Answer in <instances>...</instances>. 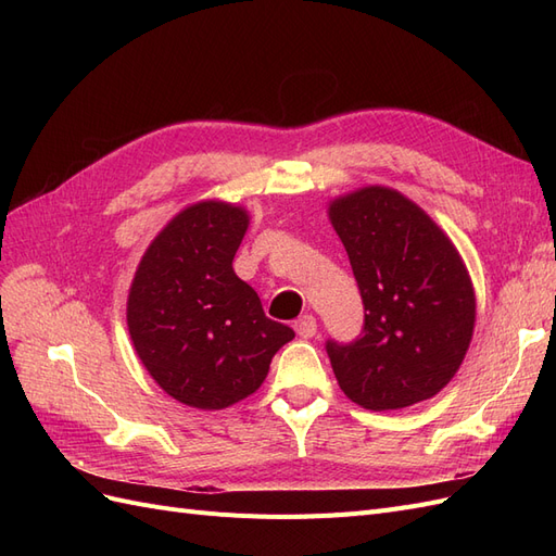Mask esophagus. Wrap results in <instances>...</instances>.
Segmentation results:
<instances>
[{
	"instance_id": "obj_1",
	"label": "esophagus",
	"mask_w": 556,
	"mask_h": 556,
	"mask_svg": "<svg viewBox=\"0 0 556 556\" xmlns=\"http://www.w3.org/2000/svg\"><path fill=\"white\" fill-rule=\"evenodd\" d=\"M294 329H296V333L301 336V339H313V336L317 333V319L313 315L299 317L296 323H294Z\"/></svg>"
}]
</instances>
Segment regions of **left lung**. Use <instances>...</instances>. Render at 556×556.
Here are the masks:
<instances>
[{
  "label": "left lung",
  "instance_id": "obj_1",
  "mask_svg": "<svg viewBox=\"0 0 556 556\" xmlns=\"http://www.w3.org/2000/svg\"><path fill=\"white\" fill-rule=\"evenodd\" d=\"M329 217L364 304L357 339L325 345L341 390L366 410L439 394L476 325L473 285L457 248L410 199L378 185L336 199Z\"/></svg>",
  "mask_w": 556,
  "mask_h": 556
}]
</instances>
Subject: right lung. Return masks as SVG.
Here are the masks:
<instances>
[{"label": "right lung", "mask_w": 556, "mask_h": 556, "mask_svg": "<svg viewBox=\"0 0 556 556\" xmlns=\"http://www.w3.org/2000/svg\"><path fill=\"white\" fill-rule=\"evenodd\" d=\"M245 229L243 208L201 201L160 231L134 276L127 301L134 348L162 390L185 406L220 410L245 399L294 339L233 274Z\"/></svg>", "instance_id": "obj_1"}]
</instances>
